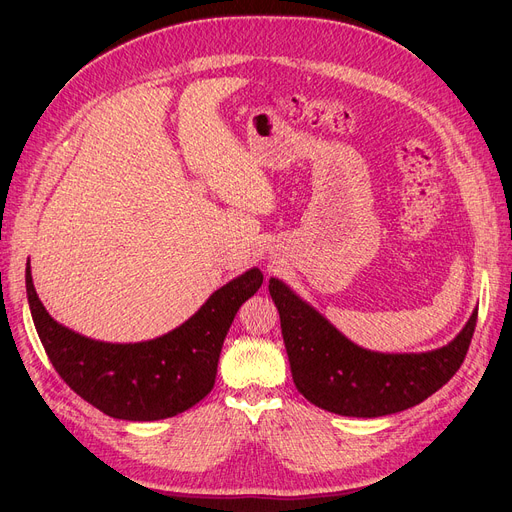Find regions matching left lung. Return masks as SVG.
I'll list each match as a JSON object with an SVG mask.
<instances>
[{"label":"left lung","mask_w":512,"mask_h":512,"mask_svg":"<svg viewBox=\"0 0 512 512\" xmlns=\"http://www.w3.org/2000/svg\"><path fill=\"white\" fill-rule=\"evenodd\" d=\"M280 312L292 380L314 406L356 418L408 410L455 376L472 342L478 309L466 327L442 348L429 352H374L339 333L318 309L277 277L269 280Z\"/></svg>","instance_id":"1"}]
</instances>
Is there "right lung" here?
<instances>
[{
  "instance_id": "add662e5",
  "label": "right lung",
  "mask_w": 512,
  "mask_h": 512,
  "mask_svg": "<svg viewBox=\"0 0 512 512\" xmlns=\"http://www.w3.org/2000/svg\"><path fill=\"white\" fill-rule=\"evenodd\" d=\"M260 284V269H247L215 290L177 329L149 342L111 344L51 318L36 294L29 262L25 269L29 309L57 374L76 395L121 421H160L205 399L215 384L230 324Z\"/></svg>"
}]
</instances>
